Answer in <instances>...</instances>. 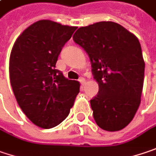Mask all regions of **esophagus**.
Segmentation results:
<instances>
[{
  "instance_id": "obj_1",
  "label": "esophagus",
  "mask_w": 156,
  "mask_h": 156,
  "mask_svg": "<svg viewBox=\"0 0 156 156\" xmlns=\"http://www.w3.org/2000/svg\"><path fill=\"white\" fill-rule=\"evenodd\" d=\"M79 82H80V83H81L82 85H83V84L85 83V79H84V78H80V79H79Z\"/></svg>"
}]
</instances>
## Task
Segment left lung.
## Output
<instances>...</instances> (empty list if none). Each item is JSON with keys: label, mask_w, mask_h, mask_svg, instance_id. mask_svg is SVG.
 <instances>
[{"label": "left lung", "mask_w": 156, "mask_h": 156, "mask_svg": "<svg viewBox=\"0 0 156 156\" xmlns=\"http://www.w3.org/2000/svg\"><path fill=\"white\" fill-rule=\"evenodd\" d=\"M73 39L89 55L99 86L90 100L97 125L119 131L133 120L140 104L145 62L138 38L120 24L99 22L79 28Z\"/></svg>", "instance_id": "obj_1"}]
</instances>
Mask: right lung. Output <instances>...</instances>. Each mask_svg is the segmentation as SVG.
I'll return each mask as SVG.
<instances>
[{
	"label": "right lung",
	"mask_w": 156,
	"mask_h": 156,
	"mask_svg": "<svg viewBox=\"0 0 156 156\" xmlns=\"http://www.w3.org/2000/svg\"><path fill=\"white\" fill-rule=\"evenodd\" d=\"M77 28L50 20L31 24L17 37L9 58V78L20 108L36 126L52 128L68 116L80 92L77 81L55 69Z\"/></svg>",
	"instance_id": "1"
}]
</instances>
